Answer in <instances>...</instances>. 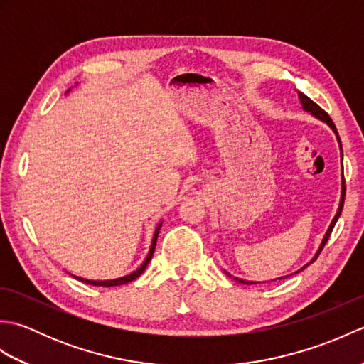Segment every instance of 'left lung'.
Returning <instances> with one entry per match:
<instances>
[{"mask_svg": "<svg viewBox=\"0 0 364 364\" xmlns=\"http://www.w3.org/2000/svg\"><path fill=\"white\" fill-rule=\"evenodd\" d=\"M297 95H299V100H300V105H301V109L304 111H306V112H310L313 117H316L318 120H321V122H323V123H327V125L331 128V131H333L335 133V136H336V141H338V144H339V151H341V162H343V146H341V139H339V136H338V131H336V127H335V123H333V120H331L330 117H328V114L326 112V111H322L321 107L316 105L314 102H311L310 98H308L305 94H301V92H297ZM344 196H346V186H344V173H341V198H339V205H338V210H336V214H335V218H333V220L330 222V225H328V228H327V231H326V235H323V237H322V241H321V244H319V247H318V250H316V253H314V257L306 262L305 266H301L297 272H300V270H304L306 266H310L311 262L319 257V253L322 252V249H323V245L327 244V241H328V237H330V233H331V230H333V227H335V223H336V220H338V218L339 215H341V211H343V205H344ZM223 272H225L228 277H231L233 278V280H236V282H239V283H244V284H257V283H253V282H247V280H242V278H237V277H233V275H230L227 270H223ZM297 272H294V274H297ZM292 275V274H291ZM286 277H289V275H286ZM286 277H280V278H275V280H282V278H286ZM274 282V280H272ZM259 283V282H258Z\"/></svg>", "mask_w": 364, "mask_h": 364, "instance_id": "left-lung-1", "label": "left lung"}]
</instances>
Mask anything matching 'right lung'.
Instances as JSON below:
<instances>
[{"label":"right lung","mask_w":364,"mask_h":364,"mask_svg":"<svg viewBox=\"0 0 364 364\" xmlns=\"http://www.w3.org/2000/svg\"><path fill=\"white\" fill-rule=\"evenodd\" d=\"M76 86H78V84H76ZM70 90H72V89H68V90L65 92V94H68V92H70ZM161 227H162V220L158 223L156 228H154L153 239H151V244H150V250H149V253H146V257H145L144 262H142V264L139 266L136 270H133V272H131V274L119 277V278H112V280H90V278H82V277H78V275L70 274V272H68V274H70L73 278H76V280H80V282H84V283H87V284H94V286H106V288H109V286L127 284V283H129V282L136 280L137 277H141V274L144 272L145 267L149 266V262L151 261V257H153V253H154V247H156V241H158V235H159Z\"/></svg>","instance_id":"add662e5"}]
</instances>
